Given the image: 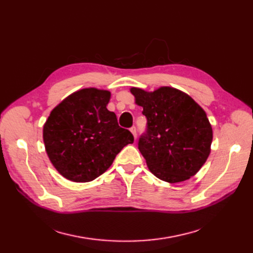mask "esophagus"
<instances>
[{"instance_id":"obj_1","label":"esophagus","mask_w":253,"mask_h":253,"mask_svg":"<svg viewBox=\"0 0 253 253\" xmlns=\"http://www.w3.org/2000/svg\"><path fill=\"white\" fill-rule=\"evenodd\" d=\"M129 129H131L132 134L134 135V137H135V138H136V137H137V129H136V126H132V127L129 128Z\"/></svg>"}]
</instances>
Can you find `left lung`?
Wrapping results in <instances>:
<instances>
[{"label": "left lung", "mask_w": 253, "mask_h": 253, "mask_svg": "<svg viewBox=\"0 0 253 253\" xmlns=\"http://www.w3.org/2000/svg\"><path fill=\"white\" fill-rule=\"evenodd\" d=\"M147 117L138 149L157 178L180 182L194 176L210 154L212 127L205 111L181 90L163 86L154 91L132 87Z\"/></svg>", "instance_id": "1"}]
</instances>
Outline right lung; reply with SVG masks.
<instances>
[{
	"mask_svg": "<svg viewBox=\"0 0 253 253\" xmlns=\"http://www.w3.org/2000/svg\"><path fill=\"white\" fill-rule=\"evenodd\" d=\"M109 90L94 87L75 91L58 104L43 127L47 155L66 179L87 182L103 174L126 144L132 133L120 127L106 109Z\"/></svg>",
	"mask_w": 253,
	"mask_h": 253,
	"instance_id": "right-lung-1",
	"label": "right lung"
}]
</instances>
